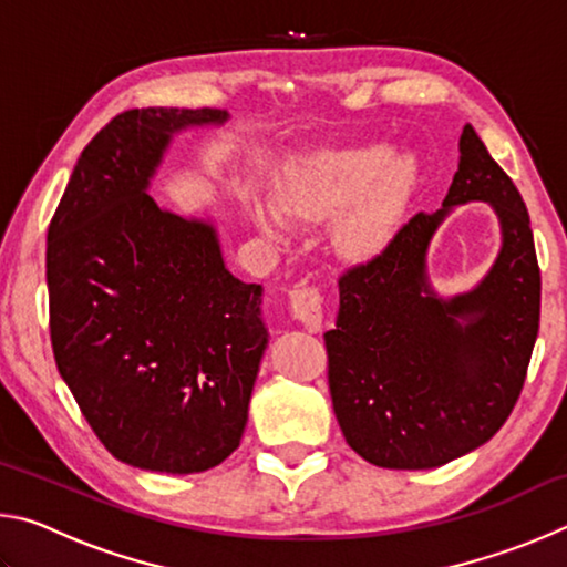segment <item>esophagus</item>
I'll return each mask as SVG.
<instances>
[{
	"mask_svg": "<svg viewBox=\"0 0 567 567\" xmlns=\"http://www.w3.org/2000/svg\"><path fill=\"white\" fill-rule=\"evenodd\" d=\"M290 315L307 330L322 328V297L315 287H300L290 292Z\"/></svg>",
	"mask_w": 567,
	"mask_h": 567,
	"instance_id": "obj_1",
	"label": "esophagus"
}]
</instances>
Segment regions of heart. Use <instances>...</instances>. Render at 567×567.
<instances>
[{
	"instance_id": "1",
	"label": "heart",
	"mask_w": 567,
	"mask_h": 567,
	"mask_svg": "<svg viewBox=\"0 0 567 567\" xmlns=\"http://www.w3.org/2000/svg\"><path fill=\"white\" fill-rule=\"evenodd\" d=\"M417 157L385 145L328 147L297 155L277 185V205L249 199V217L265 239L285 245L292 226L312 227L337 217L332 245L342 257L364 262L385 249L402 225L417 185Z\"/></svg>"
}]
</instances>
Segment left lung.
Instances as JSON below:
<instances>
[{"label": "left lung", "instance_id": "obj_1", "mask_svg": "<svg viewBox=\"0 0 567 567\" xmlns=\"http://www.w3.org/2000/svg\"><path fill=\"white\" fill-rule=\"evenodd\" d=\"M487 202L502 249L475 288L440 296L426 249L460 204ZM540 324L530 217L513 179L465 124L457 172L437 213H417L382 252L340 277L324 332L334 417L360 457L427 470L485 445L520 398Z\"/></svg>", "mask_w": 567, "mask_h": 567}]
</instances>
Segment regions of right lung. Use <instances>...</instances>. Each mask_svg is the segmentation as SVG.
Returning <instances> with one entry per match:
<instances>
[{
	"label": "right lung",
	"instance_id": "add662e5",
	"mask_svg": "<svg viewBox=\"0 0 567 567\" xmlns=\"http://www.w3.org/2000/svg\"><path fill=\"white\" fill-rule=\"evenodd\" d=\"M225 110H130L76 159L47 233L52 350L110 453L203 473L237 450L270 342L262 285L227 270L213 217L150 195L172 137Z\"/></svg>",
	"mask_w": 567,
	"mask_h": 567
}]
</instances>
